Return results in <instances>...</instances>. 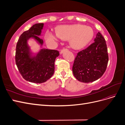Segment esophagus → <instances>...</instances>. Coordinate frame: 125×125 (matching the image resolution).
<instances>
[{
  "instance_id": "esophagus-1",
  "label": "esophagus",
  "mask_w": 125,
  "mask_h": 125,
  "mask_svg": "<svg viewBox=\"0 0 125 125\" xmlns=\"http://www.w3.org/2000/svg\"><path fill=\"white\" fill-rule=\"evenodd\" d=\"M68 49L67 48H63V49H62V50H61V51H60V53L62 54V52H65L66 51H68Z\"/></svg>"
}]
</instances>
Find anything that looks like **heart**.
<instances>
[{
  "label": "heart",
  "mask_w": 125,
  "mask_h": 125,
  "mask_svg": "<svg viewBox=\"0 0 125 125\" xmlns=\"http://www.w3.org/2000/svg\"><path fill=\"white\" fill-rule=\"evenodd\" d=\"M57 35L48 31L46 33V39L50 41H57L58 38L62 40H69L71 47L78 50L85 46L92 40L94 32L90 26L81 24H73L59 26L56 30Z\"/></svg>",
  "instance_id": "1"
}]
</instances>
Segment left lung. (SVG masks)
<instances>
[{"label": "left lung", "instance_id": "8db88e82", "mask_svg": "<svg viewBox=\"0 0 125 125\" xmlns=\"http://www.w3.org/2000/svg\"><path fill=\"white\" fill-rule=\"evenodd\" d=\"M94 42L77 53L73 66L74 76L79 81L91 82L101 78L106 69L108 56L106 41L100 32Z\"/></svg>", "mask_w": 125, "mask_h": 125}]
</instances>
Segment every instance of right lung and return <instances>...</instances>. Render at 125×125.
Listing matches in <instances>:
<instances>
[{
	"instance_id": "obj_1",
	"label": "right lung",
	"mask_w": 125,
	"mask_h": 125,
	"mask_svg": "<svg viewBox=\"0 0 125 125\" xmlns=\"http://www.w3.org/2000/svg\"><path fill=\"white\" fill-rule=\"evenodd\" d=\"M43 26V23H37L24 32L16 46L15 59L19 73L25 80L36 83L46 82L52 77L54 73L56 58L59 55L58 51L48 49L41 50L36 57L30 54L27 40L34 37L42 45L43 41L38 36Z\"/></svg>"
}]
</instances>
